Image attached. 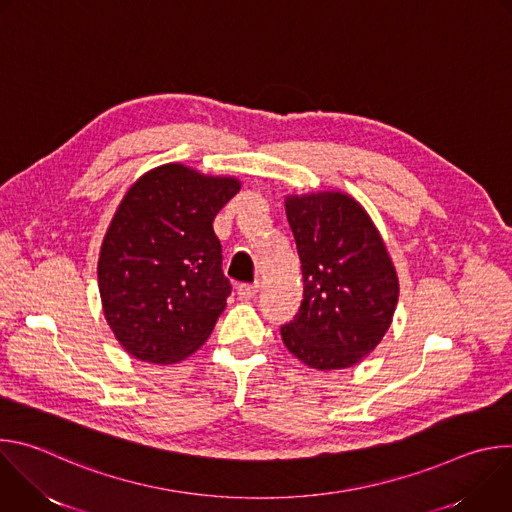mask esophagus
<instances>
[{"mask_svg":"<svg viewBox=\"0 0 512 512\" xmlns=\"http://www.w3.org/2000/svg\"><path fill=\"white\" fill-rule=\"evenodd\" d=\"M257 291H259V283L257 281L255 283H241L237 287V294H239L241 300H251L257 294Z\"/></svg>","mask_w":512,"mask_h":512,"instance_id":"1","label":"esophagus"}]
</instances>
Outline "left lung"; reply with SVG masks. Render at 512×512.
Instances as JSON below:
<instances>
[{
    "label": "left lung",
    "mask_w": 512,
    "mask_h": 512,
    "mask_svg": "<svg viewBox=\"0 0 512 512\" xmlns=\"http://www.w3.org/2000/svg\"><path fill=\"white\" fill-rule=\"evenodd\" d=\"M304 275L300 312L281 328L285 348L318 371L369 356L387 334L399 277L369 212L346 192L285 196Z\"/></svg>",
    "instance_id": "obj_1"
}]
</instances>
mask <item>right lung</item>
<instances>
[{
  "mask_svg": "<svg viewBox=\"0 0 512 512\" xmlns=\"http://www.w3.org/2000/svg\"><path fill=\"white\" fill-rule=\"evenodd\" d=\"M239 190L233 176L164 164L125 192L97 275L105 320L133 358L174 364L210 336L231 294L212 223Z\"/></svg>",
  "mask_w": 512,
  "mask_h": 512,
  "instance_id": "add662e5",
  "label": "right lung"
}]
</instances>
